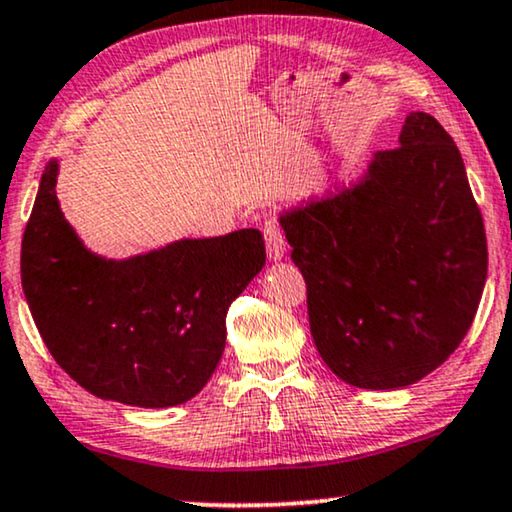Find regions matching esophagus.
Returning a JSON list of instances; mask_svg holds the SVG:
<instances>
[{
    "instance_id": "34e87169",
    "label": "esophagus",
    "mask_w": 512,
    "mask_h": 512,
    "mask_svg": "<svg viewBox=\"0 0 512 512\" xmlns=\"http://www.w3.org/2000/svg\"><path fill=\"white\" fill-rule=\"evenodd\" d=\"M264 241H267L269 260H283L285 252H288V243H285L281 224H278L276 217H269V220L264 222Z\"/></svg>"
}]
</instances>
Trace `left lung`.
I'll use <instances>...</instances> for the list:
<instances>
[{
    "mask_svg": "<svg viewBox=\"0 0 512 512\" xmlns=\"http://www.w3.org/2000/svg\"><path fill=\"white\" fill-rule=\"evenodd\" d=\"M398 142L356 185L281 215L320 358L372 391L445 363L487 281L485 224L454 140L410 112Z\"/></svg>",
    "mask_w": 512,
    "mask_h": 512,
    "instance_id": "left-lung-1",
    "label": "left lung"
}]
</instances>
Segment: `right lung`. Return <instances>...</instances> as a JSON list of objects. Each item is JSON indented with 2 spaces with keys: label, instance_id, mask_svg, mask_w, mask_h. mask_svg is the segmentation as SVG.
I'll use <instances>...</instances> for the list:
<instances>
[{
  "label": "right lung",
  "instance_id": "right-lung-1",
  "mask_svg": "<svg viewBox=\"0 0 512 512\" xmlns=\"http://www.w3.org/2000/svg\"><path fill=\"white\" fill-rule=\"evenodd\" d=\"M56 182L58 159H51L20 250V281L46 349L102 400L187 403L220 363L229 304L267 262L262 234L182 238L107 260L65 220Z\"/></svg>",
  "mask_w": 512,
  "mask_h": 512
}]
</instances>
